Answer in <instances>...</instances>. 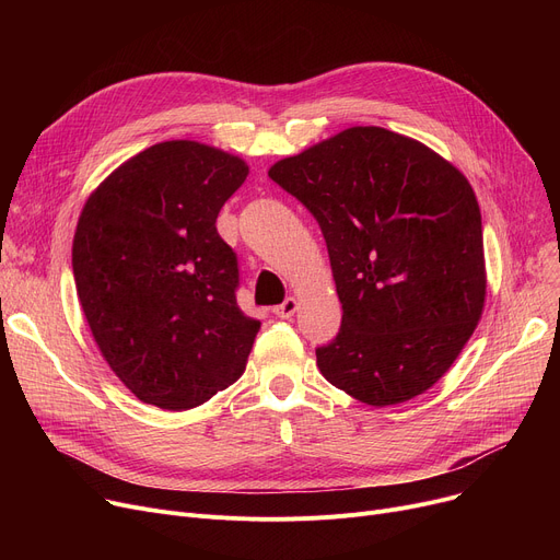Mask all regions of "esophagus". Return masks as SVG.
I'll return each mask as SVG.
<instances>
[{"instance_id": "obj_1", "label": "esophagus", "mask_w": 560, "mask_h": 560, "mask_svg": "<svg viewBox=\"0 0 560 560\" xmlns=\"http://www.w3.org/2000/svg\"><path fill=\"white\" fill-rule=\"evenodd\" d=\"M298 308H300V302H298L295 298H288L283 304L275 306L272 313H275L277 317H281V319H288V317H292V315L298 313Z\"/></svg>"}]
</instances>
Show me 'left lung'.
<instances>
[{
	"instance_id": "1",
	"label": "left lung",
	"mask_w": 560,
	"mask_h": 560,
	"mask_svg": "<svg viewBox=\"0 0 560 560\" xmlns=\"http://www.w3.org/2000/svg\"><path fill=\"white\" fill-rule=\"evenodd\" d=\"M268 174L327 241L342 325L315 349L322 376L370 406L427 393L486 306L481 211L465 174L384 127H349Z\"/></svg>"
}]
</instances>
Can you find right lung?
<instances>
[{"label": "right lung", "mask_w": 560, "mask_h": 560, "mask_svg": "<svg viewBox=\"0 0 560 560\" xmlns=\"http://www.w3.org/2000/svg\"><path fill=\"white\" fill-rule=\"evenodd\" d=\"M249 165L165 140L85 199L72 243L81 311L117 378L144 404L186 410L245 372L260 322L235 304L238 260L215 229Z\"/></svg>", "instance_id": "right-lung-1"}]
</instances>
